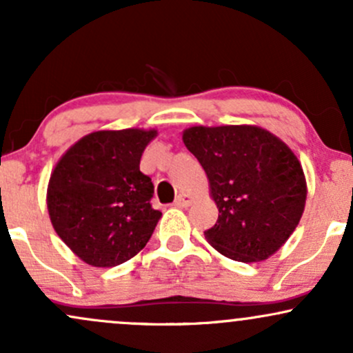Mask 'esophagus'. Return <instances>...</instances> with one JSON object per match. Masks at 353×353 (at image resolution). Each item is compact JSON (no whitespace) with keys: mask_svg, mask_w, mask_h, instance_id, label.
Listing matches in <instances>:
<instances>
[{"mask_svg":"<svg viewBox=\"0 0 353 353\" xmlns=\"http://www.w3.org/2000/svg\"><path fill=\"white\" fill-rule=\"evenodd\" d=\"M190 204H192V197L189 194H179L174 201V205H177V208H189Z\"/></svg>","mask_w":353,"mask_h":353,"instance_id":"1","label":"esophagus"}]
</instances>
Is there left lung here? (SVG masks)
Returning <instances> with one entry per match:
<instances>
[{"label": "left lung", "mask_w": 353, "mask_h": 353, "mask_svg": "<svg viewBox=\"0 0 353 353\" xmlns=\"http://www.w3.org/2000/svg\"><path fill=\"white\" fill-rule=\"evenodd\" d=\"M182 139L208 174L219 209L204 232L209 244L237 262L264 261L281 249L305 208L295 154L257 125H196Z\"/></svg>", "instance_id": "8db88e82"}]
</instances>
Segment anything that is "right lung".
<instances>
[{"label": "right lung", "instance_id": "1", "mask_svg": "<svg viewBox=\"0 0 353 353\" xmlns=\"http://www.w3.org/2000/svg\"><path fill=\"white\" fill-rule=\"evenodd\" d=\"M154 136L143 129L92 132L56 164L48 185L52 228L86 264L119 265L151 239L163 212L152 209L154 184L139 163Z\"/></svg>", "mask_w": 353, "mask_h": 353}]
</instances>
